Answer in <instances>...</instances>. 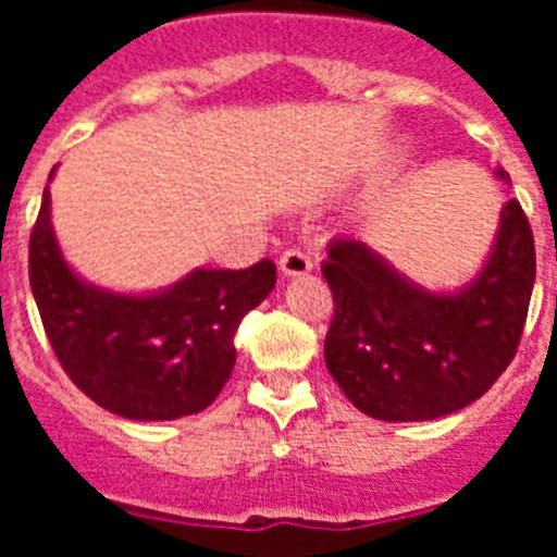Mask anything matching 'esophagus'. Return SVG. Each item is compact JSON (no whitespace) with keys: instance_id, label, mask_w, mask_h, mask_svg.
Wrapping results in <instances>:
<instances>
[{"instance_id":"esophagus-1","label":"esophagus","mask_w":557,"mask_h":557,"mask_svg":"<svg viewBox=\"0 0 557 557\" xmlns=\"http://www.w3.org/2000/svg\"><path fill=\"white\" fill-rule=\"evenodd\" d=\"M278 270H282V275H287V278H298V275L312 273V262H309V256L304 253V250L289 248L284 250L282 259H278Z\"/></svg>"}]
</instances>
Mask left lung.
<instances>
[{"label": "left lung", "instance_id": "8db88e82", "mask_svg": "<svg viewBox=\"0 0 557 557\" xmlns=\"http://www.w3.org/2000/svg\"><path fill=\"white\" fill-rule=\"evenodd\" d=\"M494 175L510 181L502 166ZM323 275L334 295L323 357L339 391L379 421H432L510 366L533 295V231L508 200L482 268L455 289L412 282L357 236L329 245Z\"/></svg>", "mask_w": 557, "mask_h": 557}]
</instances>
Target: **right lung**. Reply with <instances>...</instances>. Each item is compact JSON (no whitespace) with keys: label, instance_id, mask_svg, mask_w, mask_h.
I'll return each instance as SVG.
<instances>
[{"label":"right lung","instance_id":"obj_1","mask_svg":"<svg viewBox=\"0 0 557 557\" xmlns=\"http://www.w3.org/2000/svg\"><path fill=\"white\" fill-rule=\"evenodd\" d=\"M29 287L63 371L88 398L131 421H175L220 396L236 326L273 293L275 264L195 268L145 293L100 287L66 262L47 186L29 236Z\"/></svg>","mask_w":557,"mask_h":557}]
</instances>
